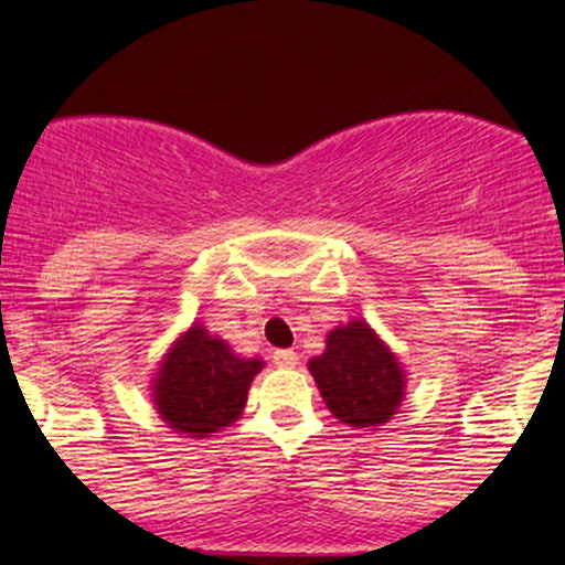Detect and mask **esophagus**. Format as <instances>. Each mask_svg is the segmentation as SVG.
I'll list each match as a JSON object with an SVG mask.
<instances>
[{
  "mask_svg": "<svg viewBox=\"0 0 565 565\" xmlns=\"http://www.w3.org/2000/svg\"><path fill=\"white\" fill-rule=\"evenodd\" d=\"M273 363L281 369H295L298 366V352L295 350H276L273 352Z\"/></svg>",
  "mask_w": 565,
  "mask_h": 565,
  "instance_id": "34e87169",
  "label": "esophagus"
}]
</instances>
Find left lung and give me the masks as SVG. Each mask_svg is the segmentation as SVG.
I'll return each mask as SVG.
<instances>
[{"label": "left lung", "instance_id": "obj_1", "mask_svg": "<svg viewBox=\"0 0 565 565\" xmlns=\"http://www.w3.org/2000/svg\"><path fill=\"white\" fill-rule=\"evenodd\" d=\"M309 372L333 418L355 429L388 424L407 391L396 352L361 317L328 330L324 352L311 358Z\"/></svg>", "mask_w": 565, "mask_h": 565}]
</instances>
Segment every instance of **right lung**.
I'll return each mask as SVG.
<instances>
[{
	"mask_svg": "<svg viewBox=\"0 0 565 565\" xmlns=\"http://www.w3.org/2000/svg\"><path fill=\"white\" fill-rule=\"evenodd\" d=\"M262 369V358L237 355L221 335L193 322L158 363L150 398L169 429L204 440L241 418L250 383Z\"/></svg>",
	"mask_w": 565,
	"mask_h": 565,
	"instance_id": "add662e5",
	"label": "right lung"
}]
</instances>
